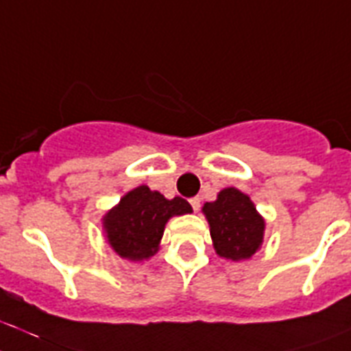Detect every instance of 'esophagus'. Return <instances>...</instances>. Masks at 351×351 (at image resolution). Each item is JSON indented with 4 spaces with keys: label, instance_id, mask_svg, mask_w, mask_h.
Instances as JSON below:
<instances>
[{
    "label": "esophagus",
    "instance_id": "esophagus-1",
    "mask_svg": "<svg viewBox=\"0 0 351 351\" xmlns=\"http://www.w3.org/2000/svg\"><path fill=\"white\" fill-rule=\"evenodd\" d=\"M190 204H192L193 211L201 210V199H199V197H192V199H190Z\"/></svg>",
    "mask_w": 351,
    "mask_h": 351
}]
</instances>
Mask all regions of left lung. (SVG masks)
<instances>
[{"mask_svg": "<svg viewBox=\"0 0 351 351\" xmlns=\"http://www.w3.org/2000/svg\"><path fill=\"white\" fill-rule=\"evenodd\" d=\"M210 224V234L217 254L226 260H247L263 242L265 222L253 201L237 188H224L217 201L202 206Z\"/></svg>", "mask_w": 351, "mask_h": 351, "instance_id": "left-lung-1", "label": "left lung"}]
</instances>
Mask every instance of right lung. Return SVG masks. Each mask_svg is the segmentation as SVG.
<instances>
[{"mask_svg":"<svg viewBox=\"0 0 351 351\" xmlns=\"http://www.w3.org/2000/svg\"><path fill=\"white\" fill-rule=\"evenodd\" d=\"M192 213V206L181 197L165 199L149 186L130 190L104 217V231L114 253L130 262L149 260L158 253L165 224L170 217Z\"/></svg>","mask_w":351,"mask_h":351,"instance_id":"obj_1","label":"right lung"}]
</instances>
